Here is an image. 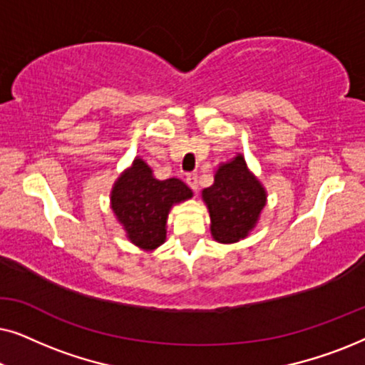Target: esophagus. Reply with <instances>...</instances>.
<instances>
[{
  "mask_svg": "<svg viewBox=\"0 0 365 365\" xmlns=\"http://www.w3.org/2000/svg\"><path fill=\"white\" fill-rule=\"evenodd\" d=\"M186 184L192 189V191H197V176H196V174H194V173L186 174Z\"/></svg>",
  "mask_w": 365,
  "mask_h": 365,
  "instance_id": "esophagus-1",
  "label": "esophagus"
}]
</instances>
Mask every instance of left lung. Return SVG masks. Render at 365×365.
<instances>
[{"label": "left lung", "mask_w": 365, "mask_h": 365, "mask_svg": "<svg viewBox=\"0 0 365 365\" xmlns=\"http://www.w3.org/2000/svg\"><path fill=\"white\" fill-rule=\"evenodd\" d=\"M202 197L211 214L212 237L224 244L246 237L266 206L264 187L247 171L241 154L219 166L214 184L204 189Z\"/></svg>", "instance_id": "1"}]
</instances>
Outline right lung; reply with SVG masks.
<instances>
[{
	"mask_svg": "<svg viewBox=\"0 0 365 365\" xmlns=\"http://www.w3.org/2000/svg\"><path fill=\"white\" fill-rule=\"evenodd\" d=\"M191 196L192 191L182 181L176 178L159 181L143 159H134L133 168L114 184L111 207L131 242L151 251L166 239L168 212L173 204Z\"/></svg>",
	"mask_w": 365,
	"mask_h": 365,
	"instance_id": "obj_1",
	"label": "right lung"
}]
</instances>
